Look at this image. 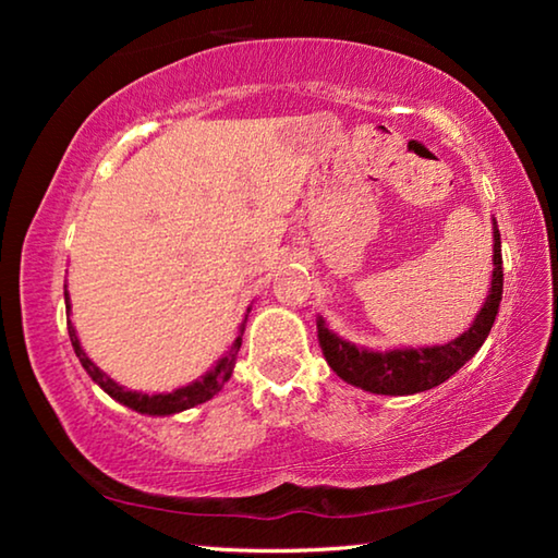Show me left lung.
I'll return each mask as SVG.
<instances>
[{"label":"left lung","instance_id":"8db88e82","mask_svg":"<svg viewBox=\"0 0 558 558\" xmlns=\"http://www.w3.org/2000/svg\"><path fill=\"white\" fill-rule=\"evenodd\" d=\"M495 270L493 288L485 300L483 310L475 317V323L462 332L458 339L442 347L426 349H393V352H369L344 342L342 337L329 332L325 319L317 317V337L323 347L327 364L332 366L337 376H342L347 384L359 389L384 393V396H409L418 391H428L433 386L450 379L462 364L477 354V349L489 335L495 325L499 300H502V245H499V231L495 226Z\"/></svg>","mask_w":558,"mask_h":558}]
</instances>
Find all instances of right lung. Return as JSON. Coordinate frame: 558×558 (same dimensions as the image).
<instances>
[{"mask_svg": "<svg viewBox=\"0 0 558 558\" xmlns=\"http://www.w3.org/2000/svg\"><path fill=\"white\" fill-rule=\"evenodd\" d=\"M65 295V307L71 310L69 305V292H63ZM241 335H243V327H241ZM241 335L235 337L233 347L229 349V354H226L219 364L214 366V369L202 376L199 381L189 384L184 386V389H177L172 393H155V396H147V393H137V391H128L122 389V386H118L116 381L110 379V376L102 374L96 364L90 362V359L86 356V352H83V347L78 342V337H75V329L71 325L69 319V337H71V344H73V352L75 356L81 359L83 369H86L90 374V379L96 381L102 391H106L108 396H112V399L120 401L122 405H128V409L137 411V413H149V415H169V413H179V411H186V409H194V405H199L204 401L214 399L216 393L221 391V386L231 379L233 374V366H235V354H239L241 349Z\"/></svg>", "mask_w": 558, "mask_h": 558, "instance_id": "1", "label": "right lung"}]
</instances>
